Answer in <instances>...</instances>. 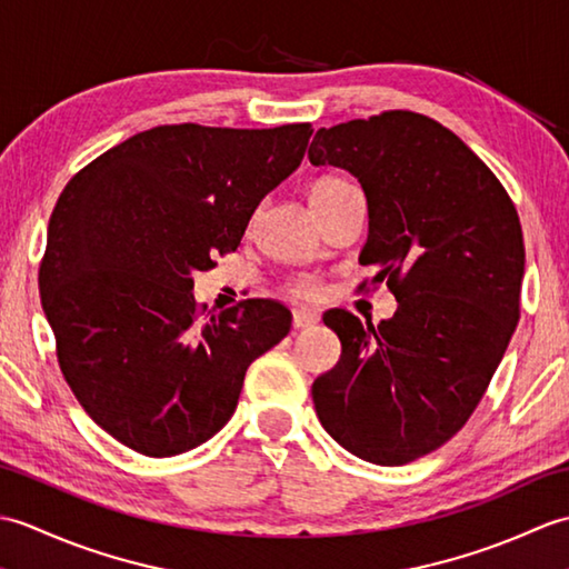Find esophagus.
<instances>
[{
    "mask_svg": "<svg viewBox=\"0 0 569 569\" xmlns=\"http://www.w3.org/2000/svg\"><path fill=\"white\" fill-rule=\"evenodd\" d=\"M316 325H318L316 312H306V310L293 312V328L296 330H308V328H316Z\"/></svg>",
    "mask_w": 569,
    "mask_h": 569,
    "instance_id": "obj_1",
    "label": "esophagus"
}]
</instances>
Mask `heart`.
<instances>
[{"label":"heart","instance_id":"obj_1","mask_svg":"<svg viewBox=\"0 0 569 569\" xmlns=\"http://www.w3.org/2000/svg\"><path fill=\"white\" fill-rule=\"evenodd\" d=\"M349 190H355V186L349 183V180L337 178V176H325L318 180V183H312L310 202L312 208L318 210V214H322L335 200H340ZM288 293L298 300H316L320 296V283L316 278H296V281L288 283Z\"/></svg>","mask_w":569,"mask_h":569}]
</instances>
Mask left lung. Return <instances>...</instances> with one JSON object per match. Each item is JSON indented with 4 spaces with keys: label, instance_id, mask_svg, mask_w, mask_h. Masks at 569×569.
Returning <instances> with one entry per match:
<instances>
[{
    "label": "left lung",
    "instance_id": "left-lung-1",
    "mask_svg": "<svg viewBox=\"0 0 569 569\" xmlns=\"http://www.w3.org/2000/svg\"><path fill=\"white\" fill-rule=\"evenodd\" d=\"M312 166L365 188L361 266L398 308L373 328L347 310L322 320L342 342L312 383L322 428L345 450L398 467L462 430L521 316L523 232L509 192L467 143L426 114L389 110L320 129Z\"/></svg>",
    "mask_w": 569,
    "mask_h": 569
}]
</instances>
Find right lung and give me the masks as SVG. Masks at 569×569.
Segmentation results:
<instances>
[{
	"label": "right lung",
	"instance_id": "1",
	"mask_svg": "<svg viewBox=\"0 0 569 569\" xmlns=\"http://www.w3.org/2000/svg\"><path fill=\"white\" fill-rule=\"evenodd\" d=\"M310 134V124H163L68 180L48 222L41 306L70 391L114 440L147 457L210 440L232 418L251 361L291 330L276 300L208 319L190 291L192 271L239 247Z\"/></svg>",
	"mask_w": 569,
	"mask_h": 569
}]
</instances>
